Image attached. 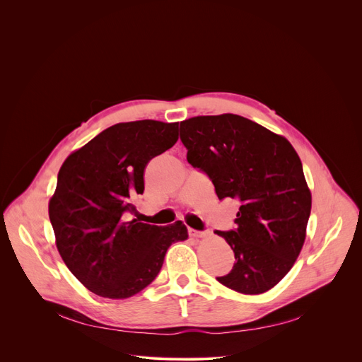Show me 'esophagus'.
I'll return each instance as SVG.
<instances>
[{"label": "esophagus", "mask_w": 362, "mask_h": 362, "mask_svg": "<svg viewBox=\"0 0 362 362\" xmlns=\"http://www.w3.org/2000/svg\"><path fill=\"white\" fill-rule=\"evenodd\" d=\"M205 233L204 232H198L195 229H189V236L191 238H202Z\"/></svg>", "instance_id": "esophagus-1"}]
</instances>
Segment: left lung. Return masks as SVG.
<instances>
[{
    "label": "left lung",
    "instance_id": "obj_1",
    "mask_svg": "<svg viewBox=\"0 0 362 362\" xmlns=\"http://www.w3.org/2000/svg\"><path fill=\"white\" fill-rule=\"evenodd\" d=\"M187 163L210 176L218 199L240 202L236 229L226 239L236 262L217 277L243 295L270 291L289 273L305 242L311 192L295 148L238 114L198 116L180 123Z\"/></svg>",
    "mask_w": 362,
    "mask_h": 362
}]
</instances>
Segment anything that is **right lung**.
I'll return each instance as SVG.
<instances>
[{
  "instance_id": "obj_1",
  "label": "right lung",
  "mask_w": 362,
  "mask_h": 362,
  "mask_svg": "<svg viewBox=\"0 0 362 362\" xmlns=\"http://www.w3.org/2000/svg\"><path fill=\"white\" fill-rule=\"evenodd\" d=\"M179 139V123H117L66 158L49 199L55 245L83 286L110 299L136 295L160 273L168 246L187 239L179 220L152 226L135 213L151 158Z\"/></svg>"
}]
</instances>
